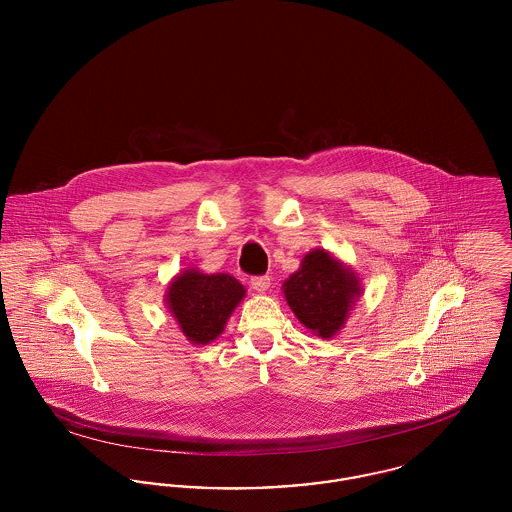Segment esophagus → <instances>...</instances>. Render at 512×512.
I'll list each match as a JSON object with an SVG mask.
<instances>
[{"label":"esophagus","mask_w":512,"mask_h":512,"mask_svg":"<svg viewBox=\"0 0 512 512\" xmlns=\"http://www.w3.org/2000/svg\"><path fill=\"white\" fill-rule=\"evenodd\" d=\"M271 286V278L269 276H253L251 278V288L255 292H267Z\"/></svg>","instance_id":"34e87169"}]
</instances>
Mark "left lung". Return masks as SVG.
Listing matches in <instances>:
<instances>
[{"instance_id": "left-lung-1", "label": "left lung", "mask_w": 512, "mask_h": 512, "mask_svg": "<svg viewBox=\"0 0 512 512\" xmlns=\"http://www.w3.org/2000/svg\"><path fill=\"white\" fill-rule=\"evenodd\" d=\"M362 290L353 269L321 247L306 253L300 269L282 282L290 310L321 339H333L345 327Z\"/></svg>"}]
</instances>
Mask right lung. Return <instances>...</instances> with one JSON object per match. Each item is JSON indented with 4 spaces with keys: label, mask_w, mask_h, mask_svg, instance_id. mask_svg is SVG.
<instances>
[{
    "label": "right lung",
    "mask_w": 512,
    "mask_h": 512,
    "mask_svg": "<svg viewBox=\"0 0 512 512\" xmlns=\"http://www.w3.org/2000/svg\"><path fill=\"white\" fill-rule=\"evenodd\" d=\"M243 298L245 288L234 276L208 275L195 267L173 276L163 296L167 312L193 345L218 339Z\"/></svg>",
    "instance_id": "1"
}]
</instances>
